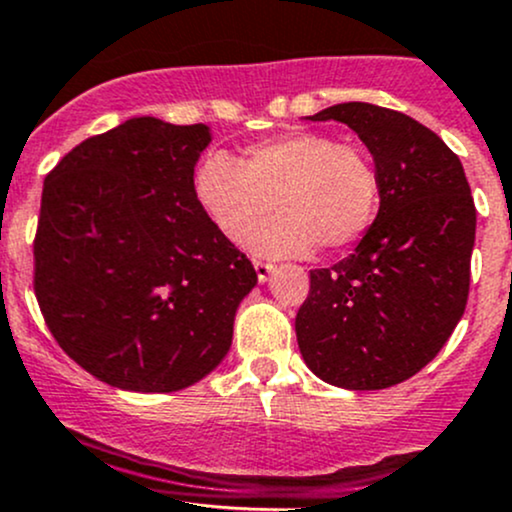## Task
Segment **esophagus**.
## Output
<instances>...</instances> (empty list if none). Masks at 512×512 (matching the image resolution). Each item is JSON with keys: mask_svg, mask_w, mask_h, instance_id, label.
I'll return each mask as SVG.
<instances>
[{"mask_svg": "<svg viewBox=\"0 0 512 512\" xmlns=\"http://www.w3.org/2000/svg\"><path fill=\"white\" fill-rule=\"evenodd\" d=\"M252 265H255L257 279H260V282H267V279H269V277H272V272H274V269H277V267H274V265H272V262H265V260H257V257H255V260H252Z\"/></svg>", "mask_w": 512, "mask_h": 512, "instance_id": "esophagus-1", "label": "esophagus"}]
</instances>
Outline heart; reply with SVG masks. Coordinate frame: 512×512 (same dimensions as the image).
<instances>
[{
  "label": "heart",
  "mask_w": 512,
  "mask_h": 512,
  "mask_svg": "<svg viewBox=\"0 0 512 512\" xmlns=\"http://www.w3.org/2000/svg\"><path fill=\"white\" fill-rule=\"evenodd\" d=\"M192 189L201 211L233 243L272 257H303L316 247L330 255L355 247L374 226L381 174L359 143L325 131H294L243 148L238 162L209 153L196 165Z\"/></svg>",
  "instance_id": "obj_1"
}]
</instances>
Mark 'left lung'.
Returning a JSON list of instances; mask_svg holds the SVG:
<instances>
[{"instance_id": "obj_1", "label": "left lung", "mask_w": 512, "mask_h": 512, "mask_svg": "<svg viewBox=\"0 0 512 512\" xmlns=\"http://www.w3.org/2000/svg\"><path fill=\"white\" fill-rule=\"evenodd\" d=\"M311 121H342L381 174L374 226L350 257L311 269L296 340L311 372L352 391L411 379L462 318L476 206L459 157L401 111L347 101Z\"/></svg>"}]
</instances>
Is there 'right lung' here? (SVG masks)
<instances>
[{"label": "right lung", "instance_id": "1", "mask_svg": "<svg viewBox=\"0 0 512 512\" xmlns=\"http://www.w3.org/2000/svg\"><path fill=\"white\" fill-rule=\"evenodd\" d=\"M209 128L131 119L43 182L33 291L65 355L126 391L187 389L226 357L257 272L201 211Z\"/></svg>", "mask_w": 512, "mask_h": 512}]
</instances>
